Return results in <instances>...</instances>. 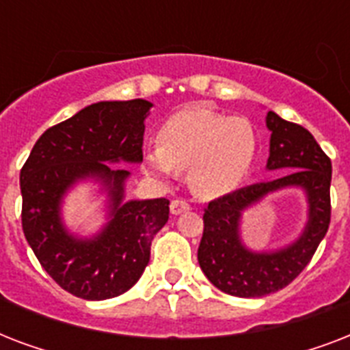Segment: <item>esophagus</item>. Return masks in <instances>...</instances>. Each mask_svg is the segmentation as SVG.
I'll use <instances>...</instances> for the list:
<instances>
[{
    "instance_id": "34e87169",
    "label": "esophagus",
    "mask_w": 350,
    "mask_h": 350,
    "mask_svg": "<svg viewBox=\"0 0 350 350\" xmlns=\"http://www.w3.org/2000/svg\"><path fill=\"white\" fill-rule=\"evenodd\" d=\"M189 203L183 202V200H172L170 202V213L174 214V216H178V214L185 213V211H189Z\"/></svg>"
}]
</instances>
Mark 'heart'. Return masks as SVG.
<instances>
[{
    "label": "heart",
    "instance_id": "heart-1",
    "mask_svg": "<svg viewBox=\"0 0 350 350\" xmlns=\"http://www.w3.org/2000/svg\"><path fill=\"white\" fill-rule=\"evenodd\" d=\"M158 145L145 152V169L161 180L189 169V185L203 198L236 191L247 180L258 150L250 121L205 107L172 114L159 126Z\"/></svg>",
    "mask_w": 350,
    "mask_h": 350
}]
</instances>
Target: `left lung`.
Wrapping results in <instances>:
<instances>
[{
    "label": "left lung",
    "mask_w": 350,
    "mask_h": 350,
    "mask_svg": "<svg viewBox=\"0 0 350 350\" xmlns=\"http://www.w3.org/2000/svg\"><path fill=\"white\" fill-rule=\"evenodd\" d=\"M265 123L271 131L267 170L287 172L208 203L198 249V263L208 282L238 298H261L287 287L309 265L331 224V159L301 125L272 111ZM287 188L304 190L308 202V221L299 238L272 251L247 247L241 238L244 211Z\"/></svg>",
    "instance_id": "1"
}]
</instances>
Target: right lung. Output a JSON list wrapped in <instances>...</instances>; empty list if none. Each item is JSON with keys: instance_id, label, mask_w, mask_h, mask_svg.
<instances>
[{"instance_id": "1", "label": "right lung", "mask_w": 350, "mask_h": 350, "mask_svg": "<svg viewBox=\"0 0 350 350\" xmlns=\"http://www.w3.org/2000/svg\"><path fill=\"white\" fill-rule=\"evenodd\" d=\"M147 100L100 101L41 134L19 174L25 238L41 267L67 293L116 298L142 278L150 243L169 219V200H125L131 172L142 163ZM79 183L106 194V224L92 237L64 225L62 203Z\"/></svg>"}]
</instances>
